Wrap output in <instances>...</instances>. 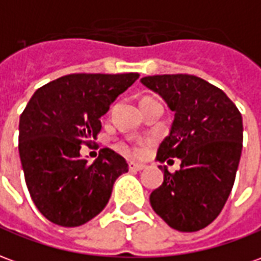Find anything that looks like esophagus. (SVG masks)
I'll return each instance as SVG.
<instances>
[{
    "instance_id": "obj_1",
    "label": "esophagus",
    "mask_w": 261,
    "mask_h": 261,
    "mask_svg": "<svg viewBox=\"0 0 261 261\" xmlns=\"http://www.w3.org/2000/svg\"><path fill=\"white\" fill-rule=\"evenodd\" d=\"M128 169H130L131 172H137V171H141V169H144V165L143 164H138V162L130 161L128 162Z\"/></svg>"
}]
</instances>
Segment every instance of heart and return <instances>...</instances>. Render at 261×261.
Masks as SVG:
<instances>
[{
	"label": "heart",
	"mask_w": 261,
	"mask_h": 261,
	"mask_svg": "<svg viewBox=\"0 0 261 261\" xmlns=\"http://www.w3.org/2000/svg\"><path fill=\"white\" fill-rule=\"evenodd\" d=\"M145 99H148V97H145ZM133 151H134V152H136V154H138V152H140V151H141V149H140V148H134V149H133Z\"/></svg>",
	"instance_id": "obj_1"
}]
</instances>
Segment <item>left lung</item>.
I'll return each mask as SVG.
<instances>
[{
  "label": "left lung",
  "instance_id": "left-lung-1",
  "mask_svg": "<svg viewBox=\"0 0 261 261\" xmlns=\"http://www.w3.org/2000/svg\"><path fill=\"white\" fill-rule=\"evenodd\" d=\"M174 112L169 134L160 144L158 161L179 158L171 174L149 195L154 212L179 232H196L218 218L233 188L243 143V121L225 93L192 74L141 79Z\"/></svg>",
  "mask_w": 261,
  "mask_h": 261
}]
</instances>
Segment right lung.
<instances>
[{
    "label": "right lung",
    "mask_w": 261,
    "mask_h": 261,
    "mask_svg": "<svg viewBox=\"0 0 261 261\" xmlns=\"http://www.w3.org/2000/svg\"><path fill=\"white\" fill-rule=\"evenodd\" d=\"M138 73L67 74L39 87L19 118V156L38 211L65 227L85 225L107 205L128 165L103 148L92 164L80 145L101 130L100 117Z\"/></svg>",
    "instance_id": "right-lung-1"
}]
</instances>
